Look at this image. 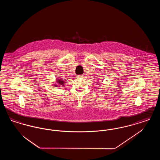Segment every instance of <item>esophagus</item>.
Listing matches in <instances>:
<instances>
[{"label": "esophagus", "instance_id": "esophagus-1", "mask_svg": "<svg viewBox=\"0 0 160 160\" xmlns=\"http://www.w3.org/2000/svg\"><path fill=\"white\" fill-rule=\"evenodd\" d=\"M83 75H78V76H77V78H83Z\"/></svg>", "mask_w": 160, "mask_h": 160}]
</instances>
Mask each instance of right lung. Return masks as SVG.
Here are the masks:
<instances>
[{
    "mask_svg": "<svg viewBox=\"0 0 160 160\" xmlns=\"http://www.w3.org/2000/svg\"><path fill=\"white\" fill-rule=\"evenodd\" d=\"M57 82H58V83H59V84H61V85H63L64 84L63 83L64 82L62 80H58ZM54 85H55V84H54ZM55 86H57V85H55Z\"/></svg>",
    "mask_w": 160,
    "mask_h": 160,
    "instance_id": "obj_1",
    "label": "right lung"
}]
</instances>
